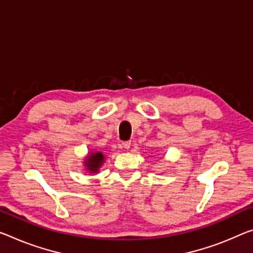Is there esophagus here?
Wrapping results in <instances>:
<instances>
[{
    "mask_svg": "<svg viewBox=\"0 0 253 253\" xmlns=\"http://www.w3.org/2000/svg\"><path fill=\"white\" fill-rule=\"evenodd\" d=\"M123 147H124V148H126V150H128V148L130 147V141L123 142Z\"/></svg>",
    "mask_w": 253,
    "mask_h": 253,
    "instance_id": "esophagus-1",
    "label": "esophagus"
}]
</instances>
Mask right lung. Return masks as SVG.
<instances>
[{"label":"right lung","instance_id":"right-lung-1","mask_svg":"<svg viewBox=\"0 0 253 253\" xmlns=\"http://www.w3.org/2000/svg\"><path fill=\"white\" fill-rule=\"evenodd\" d=\"M103 162H105V154L102 152H90L87 158L84 160V167L90 173H98Z\"/></svg>","mask_w":253,"mask_h":253}]
</instances>
